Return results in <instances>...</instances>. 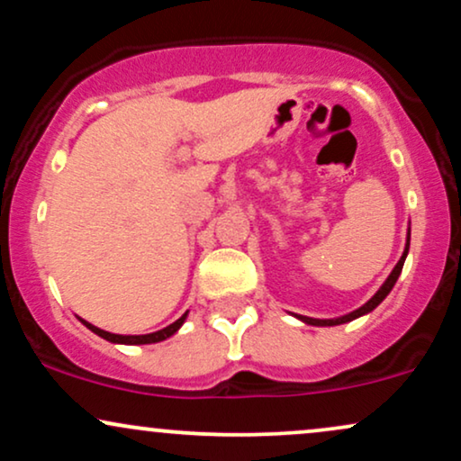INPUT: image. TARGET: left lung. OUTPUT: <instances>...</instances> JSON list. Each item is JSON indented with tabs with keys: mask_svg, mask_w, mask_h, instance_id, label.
<instances>
[{
	"mask_svg": "<svg viewBox=\"0 0 461 461\" xmlns=\"http://www.w3.org/2000/svg\"><path fill=\"white\" fill-rule=\"evenodd\" d=\"M408 249H410V227H408V236H406V247H403V253H402V258H399V262L395 264V268L391 270V275L386 276V281H384V284L380 285V290L375 292L374 296H371L369 301L363 304V307L354 309V312L346 313V315H341V318H330V320L307 318V315H294V318H298V320L304 321V324H309V326H339V324H348V321H352V320L360 318V315H367V313H371V312H374L375 307H378V304H380L382 301H384L386 296H389L391 290H393V285L397 284L399 275H402L403 262H406V258H408Z\"/></svg>",
	"mask_w": 461,
	"mask_h": 461,
	"instance_id": "left-lung-1",
	"label": "left lung"
}]
</instances>
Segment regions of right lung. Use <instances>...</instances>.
Segmentation results:
<instances>
[{"label":"right lung","instance_id":"1","mask_svg":"<svg viewBox=\"0 0 461 461\" xmlns=\"http://www.w3.org/2000/svg\"><path fill=\"white\" fill-rule=\"evenodd\" d=\"M186 315H188V312L182 315V318H177L174 324L165 326V329H160L157 332H148V335H115V332H107V330L98 329V326L90 324V321H86V320H81V318L79 320H81L83 326H87V329L94 332V335L103 337V339H107L111 343H122V346H146V343H158V341L169 339L171 335H176V332L180 330V326L185 324Z\"/></svg>","mask_w":461,"mask_h":461}]
</instances>
